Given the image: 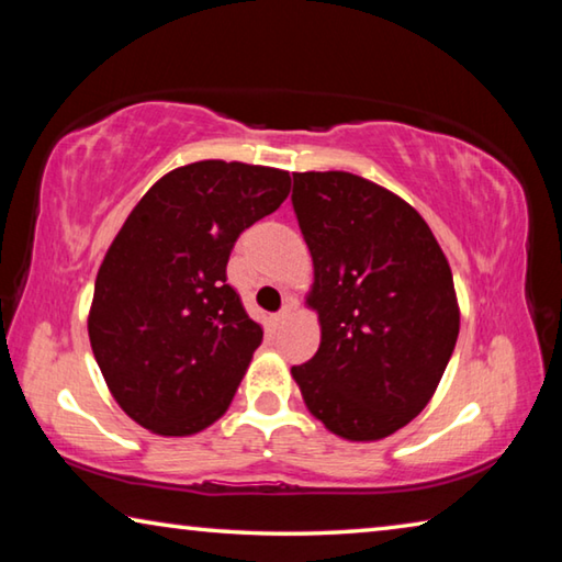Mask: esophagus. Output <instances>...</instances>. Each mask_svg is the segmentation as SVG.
<instances>
[{"mask_svg":"<svg viewBox=\"0 0 562 562\" xmlns=\"http://www.w3.org/2000/svg\"><path fill=\"white\" fill-rule=\"evenodd\" d=\"M290 317V304H284V307L278 312V315H274V322H278V325H282L284 319Z\"/></svg>","mask_w":562,"mask_h":562,"instance_id":"obj_1","label":"esophagus"}]
</instances>
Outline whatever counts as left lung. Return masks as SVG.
Wrapping results in <instances>:
<instances>
[{
    "instance_id": "1",
    "label": "left lung",
    "mask_w": 562,
    "mask_h": 562,
    "mask_svg": "<svg viewBox=\"0 0 562 562\" xmlns=\"http://www.w3.org/2000/svg\"><path fill=\"white\" fill-rule=\"evenodd\" d=\"M292 207L315 262L307 297L322 341L292 367L331 434L376 441L422 414L459 337L453 274L402 198L345 170L292 173Z\"/></svg>"
}]
</instances>
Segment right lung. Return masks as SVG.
Returning <instances> with one entry per match:
<instances>
[{
    "mask_svg": "<svg viewBox=\"0 0 562 562\" xmlns=\"http://www.w3.org/2000/svg\"><path fill=\"white\" fill-rule=\"evenodd\" d=\"M288 193V170L198 160L126 217L97 274L89 339L113 398L144 429L190 436L231 406L262 327L225 268L245 227Z\"/></svg>",
    "mask_w": 562,
    "mask_h": 562,
    "instance_id": "1",
    "label": "right lung"
}]
</instances>
